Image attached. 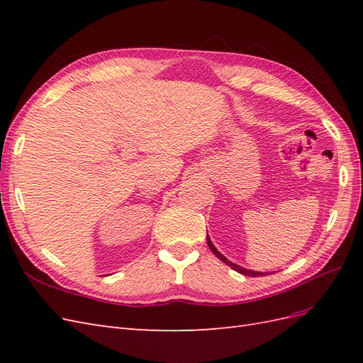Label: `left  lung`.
<instances>
[{
    "label": "left lung",
    "mask_w": 363,
    "mask_h": 363,
    "mask_svg": "<svg viewBox=\"0 0 363 363\" xmlns=\"http://www.w3.org/2000/svg\"><path fill=\"white\" fill-rule=\"evenodd\" d=\"M207 245H208V248L212 250V252L213 255L219 259V260H223L225 265H228L230 268L232 269H235V271H238V272H240V274H244V276H248V277H259V276H265V274L263 272H257V271H250V269H245V268H242V267H239V265H236V263H233V262H230V260H227L221 252H219L215 247H213V244H212V240L208 239V236H207Z\"/></svg>",
    "instance_id": "8db88e82"
}]
</instances>
